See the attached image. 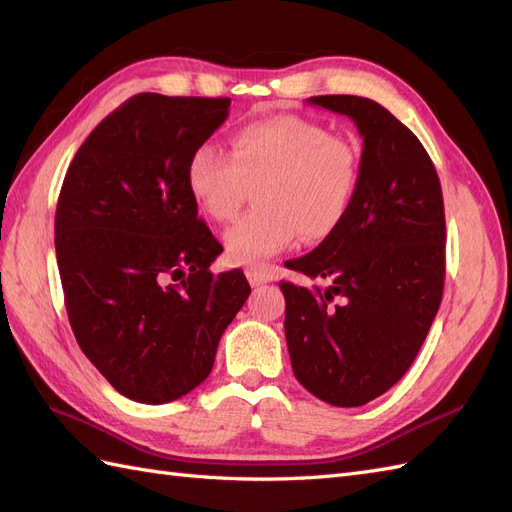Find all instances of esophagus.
<instances>
[{
    "label": "esophagus",
    "instance_id": "34e87169",
    "mask_svg": "<svg viewBox=\"0 0 512 512\" xmlns=\"http://www.w3.org/2000/svg\"><path fill=\"white\" fill-rule=\"evenodd\" d=\"M245 275H247V282H250L254 288L269 282L267 273H265V271H260V269H247V271H245Z\"/></svg>",
    "mask_w": 512,
    "mask_h": 512
}]
</instances>
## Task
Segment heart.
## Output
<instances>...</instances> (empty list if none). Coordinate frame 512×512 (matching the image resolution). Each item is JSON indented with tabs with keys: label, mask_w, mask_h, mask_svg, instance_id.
Listing matches in <instances>:
<instances>
[{
	"label": "heart",
	"mask_w": 512,
	"mask_h": 512,
	"mask_svg": "<svg viewBox=\"0 0 512 512\" xmlns=\"http://www.w3.org/2000/svg\"><path fill=\"white\" fill-rule=\"evenodd\" d=\"M185 181L198 209L219 224L232 222L250 187H258L260 209L224 237L232 265L256 269L297 234L316 243L336 232L357 189L359 150L321 122L280 114L241 124L230 135V155L198 146Z\"/></svg>",
	"instance_id": "heart-1"
}]
</instances>
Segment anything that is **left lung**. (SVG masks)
<instances>
[{
  "label": "left lung",
  "instance_id": "8db88e82",
  "mask_svg": "<svg viewBox=\"0 0 512 512\" xmlns=\"http://www.w3.org/2000/svg\"><path fill=\"white\" fill-rule=\"evenodd\" d=\"M308 103L349 116L362 135L359 181L342 224L314 252L288 260L321 290L280 282L297 381L336 407L388 392L416 359L446 278V217L435 165L383 105L351 94Z\"/></svg>",
  "mask_w": 512,
  "mask_h": 512
}]
</instances>
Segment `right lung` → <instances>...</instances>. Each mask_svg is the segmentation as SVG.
<instances>
[{
	"instance_id": "obj_1",
	"label": "right lung",
	"mask_w": 512,
	"mask_h": 512,
	"mask_svg": "<svg viewBox=\"0 0 512 512\" xmlns=\"http://www.w3.org/2000/svg\"><path fill=\"white\" fill-rule=\"evenodd\" d=\"M230 99L135 94L79 146L55 209L64 303L81 351L112 388L163 405L211 375L219 338L252 288L213 275L224 247L185 172Z\"/></svg>"
}]
</instances>
